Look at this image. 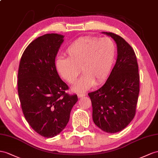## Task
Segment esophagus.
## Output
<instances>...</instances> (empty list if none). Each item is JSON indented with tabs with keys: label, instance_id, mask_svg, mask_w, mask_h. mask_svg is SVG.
Segmentation results:
<instances>
[{
	"label": "esophagus",
	"instance_id": "34e87169",
	"mask_svg": "<svg viewBox=\"0 0 158 158\" xmlns=\"http://www.w3.org/2000/svg\"><path fill=\"white\" fill-rule=\"evenodd\" d=\"M85 94H84V93H80V94H79L78 95H77V96H78V98H82V97H83V96H85Z\"/></svg>",
	"mask_w": 158,
	"mask_h": 158
}]
</instances>
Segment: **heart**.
Listing matches in <instances>:
<instances>
[{
  "label": "heart",
  "instance_id": "b5f03b06",
  "mask_svg": "<svg viewBox=\"0 0 158 158\" xmlns=\"http://www.w3.org/2000/svg\"><path fill=\"white\" fill-rule=\"evenodd\" d=\"M116 50L115 43L110 38L81 37L67 48V57L60 56L56 59V69L70 84L76 82L82 69L85 75L73 89L75 91H86L94 83H102L110 75L115 60Z\"/></svg>",
  "mask_w": 158,
  "mask_h": 158
}]
</instances>
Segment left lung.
Returning a JSON list of instances; mask_svg holds the SVG:
<instances>
[{
	"instance_id": "1",
	"label": "left lung",
	"mask_w": 158,
	"mask_h": 158,
	"mask_svg": "<svg viewBox=\"0 0 158 158\" xmlns=\"http://www.w3.org/2000/svg\"><path fill=\"white\" fill-rule=\"evenodd\" d=\"M115 40L118 59L103 86L88 94L93 119L102 130L114 133L126 127L134 118L139 93V74L136 55L121 36L104 33Z\"/></svg>"
}]
</instances>
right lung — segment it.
<instances>
[{"mask_svg": "<svg viewBox=\"0 0 158 158\" xmlns=\"http://www.w3.org/2000/svg\"><path fill=\"white\" fill-rule=\"evenodd\" d=\"M63 36L45 34L32 41L22 55L18 71V94L24 116L43 137H52L66 127L77 102L59 77L55 56Z\"/></svg>", "mask_w": 158, "mask_h": 158, "instance_id": "obj_1", "label": "right lung"}]
</instances>
